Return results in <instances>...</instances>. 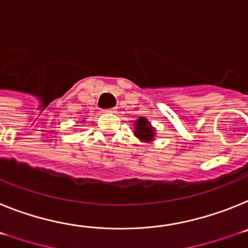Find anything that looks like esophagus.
<instances>
[{
  "label": "esophagus",
  "instance_id": "esophagus-1",
  "mask_svg": "<svg viewBox=\"0 0 248 248\" xmlns=\"http://www.w3.org/2000/svg\"><path fill=\"white\" fill-rule=\"evenodd\" d=\"M103 112H105V113H116V112H117V109H116V108H107V109H103Z\"/></svg>",
  "mask_w": 248,
  "mask_h": 248
}]
</instances>
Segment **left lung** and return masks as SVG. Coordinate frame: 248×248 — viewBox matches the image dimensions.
Returning a JSON list of instances; mask_svg holds the SVG:
<instances>
[{
    "instance_id": "8db88e82",
    "label": "left lung",
    "mask_w": 248,
    "mask_h": 248,
    "mask_svg": "<svg viewBox=\"0 0 248 248\" xmlns=\"http://www.w3.org/2000/svg\"><path fill=\"white\" fill-rule=\"evenodd\" d=\"M133 135L142 142H152L156 137V128L146 117H139L135 122Z\"/></svg>"
}]
</instances>
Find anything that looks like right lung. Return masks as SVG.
I'll list each match as a JSON object with an SVG mask.
<instances>
[{
    "label": "right lung",
    "instance_id": "right-lung-1",
    "mask_svg": "<svg viewBox=\"0 0 248 248\" xmlns=\"http://www.w3.org/2000/svg\"><path fill=\"white\" fill-rule=\"evenodd\" d=\"M78 122H79V121H78Z\"/></svg>",
    "mask_w": 248,
    "mask_h": 248
}]
</instances>
